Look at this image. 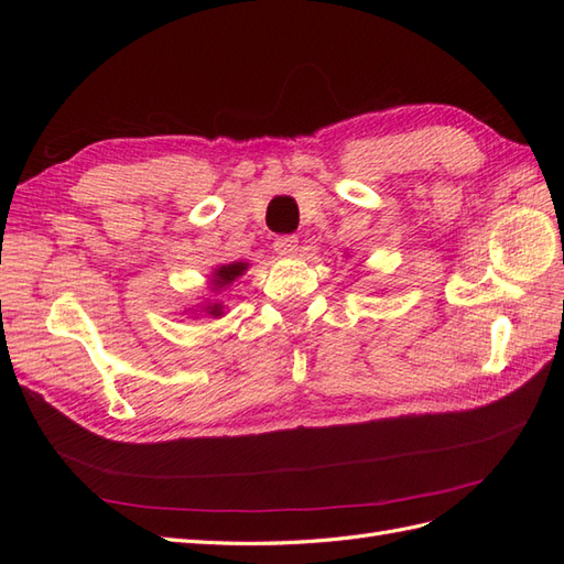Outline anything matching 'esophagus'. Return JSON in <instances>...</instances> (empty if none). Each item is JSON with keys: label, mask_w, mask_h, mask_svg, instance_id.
Returning <instances> with one entry per match:
<instances>
[{"label": "esophagus", "mask_w": 564, "mask_h": 564, "mask_svg": "<svg viewBox=\"0 0 564 564\" xmlns=\"http://www.w3.org/2000/svg\"><path fill=\"white\" fill-rule=\"evenodd\" d=\"M275 253L278 256H284V259H289V256H296V251H299V237H294V235H282V237H278L275 240Z\"/></svg>", "instance_id": "1"}]
</instances>
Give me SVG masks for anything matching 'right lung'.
I'll return each instance as SVG.
<instances>
[{
  "label": "right lung",
  "instance_id": "right-lung-1",
  "mask_svg": "<svg viewBox=\"0 0 564 564\" xmlns=\"http://www.w3.org/2000/svg\"><path fill=\"white\" fill-rule=\"evenodd\" d=\"M247 268H249V263H245V261H232V263H226V265H218L214 270V275H212V289H214V292H220V289L230 286L237 278L245 275ZM204 313L212 315V317H220V315H224V305L209 303L207 308H204Z\"/></svg>",
  "mask_w": 564,
  "mask_h": 564
}]
</instances>
